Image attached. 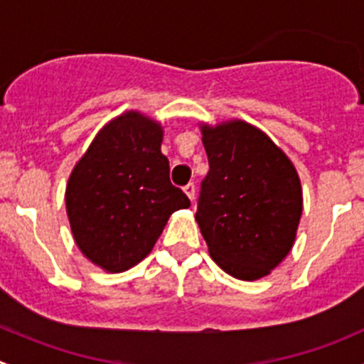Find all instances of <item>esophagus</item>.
<instances>
[{"label": "esophagus", "instance_id": "34e87169", "mask_svg": "<svg viewBox=\"0 0 364 364\" xmlns=\"http://www.w3.org/2000/svg\"><path fill=\"white\" fill-rule=\"evenodd\" d=\"M183 190H185V193L188 196L190 200L196 199V185H193V183H188V185H186Z\"/></svg>", "mask_w": 364, "mask_h": 364}]
</instances>
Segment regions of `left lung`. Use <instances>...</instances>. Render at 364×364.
Listing matches in <instances>:
<instances>
[{
    "instance_id": "left-lung-1",
    "label": "left lung",
    "mask_w": 364,
    "mask_h": 364,
    "mask_svg": "<svg viewBox=\"0 0 364 364\" xmlns=\"http://www.w3.org/2000/svg\"><path fill=\"white\" fill-rule=\"evenodd\" d=\"M209 171L196 220L213 260L230 277L257 280L282 262L303 211L291 160L243 121L203 128Z\"/></svg>"
}]
</instances>
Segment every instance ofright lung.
Instances as JSON below:
<instances>
[{
  "label": "right lung",
  "mask_w": 364,
  "mask_h": 364,
  "mask_svg": "<svg viewBox=\"0 0 364 364\" xmlns=\"http://www.w3.org/2000/svg\"><path fill=\"white\" fill-rule=\"evenodd\" d=\"M161 128L127 112L102 128L68 179L67 213L80 252L111 273L141 262L168 216L190 199L168 179Z\"/></svg>",
  "instance_id": "add662e5"
}]
</instances>
